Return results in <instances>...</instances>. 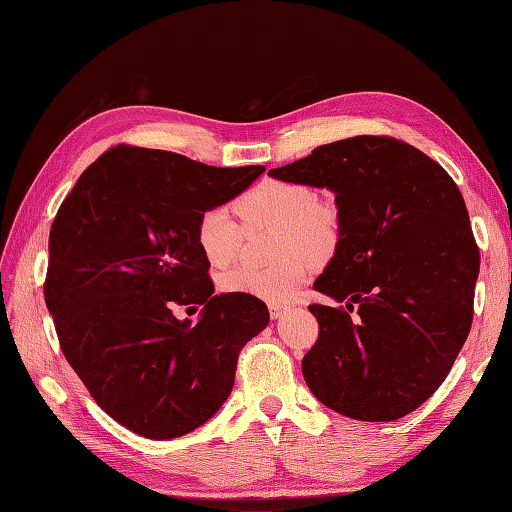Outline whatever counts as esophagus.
<instances>
[{
	"label": "esophagus",
	"instance_id": "obj_1",
	"mask_svg": "<svg viewBox=\"0 0 512 512\" xmlns=\"http://www.w3.org/2000/svg\"><path fill=\"white\" fill-rule=\"evenodd\" d=\"M285 311H287V306H282V304H269L271 320H280L282 313H285Z\"/></svg>",
	"mask_w": 512,
	"mask_h": 512
}]
</instances>
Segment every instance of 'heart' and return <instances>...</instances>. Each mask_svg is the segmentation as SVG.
<instances>
[{
	"mask_svg": "<svg viewBox=\"0 0 512 512\" xmlns=\"http://www.w3.org/2000/svg\"><path fill=\"white\" fill-rule=\"evenodd\" d=\"M234 212L245 232L274 227L276 265L238 267L223 274L225 293L282 304L293 300L309 278V260L331 256L342 238V217L335 203L320 201L315 190L298 181L265 179L234 199ZM243 230L223 208L203 210L195 223V241L212 267H227L241 252Z\"/></svg>",
	"mask_w": 512,
	"mask_h": 512,
	"instance_id": "1",
	"label": "heart"
}]
</instances>
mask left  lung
<instances>
[{"instance_id":"obj_1","label":"left lung","mask_w":512,"mask_h":512,"mask_svg":"<svg viewBox=\"0 0 512 512\" xmlns=\"http://www.w3.org/2000/svg\"><path fill=\"white\" fill-rule=\"evenodd\" d=\"M271 177L331 188L342 238L311 304L320 335L302 359L309 390L348 418L396 420L434 394L473 322L480 249L456 181L416 146L355 135Z\"/></svg>"}]
</instances>
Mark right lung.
I'll use <instances>...</instances> for the list:
<instances>
[{
    "mask_svg": "<svg viewBox=\"0 0 512 512\" xmlns=\"http://www.w3.org/2000/svg\"><path fill=\"white\" fill-rule=\"evenodd\" d=\"M263 166L217 168L118 144L78 177L50 227L43 295L65 359L92 399L151 440L197 429L234 388L241 348L267 304L214 295L197 217L234 199ZM179 305H203L197 325Z\"/></svg>",
    "mask_w": 512,
    "mask_h": 512,
    "instance_id": "1",
    "label": "right lung"
}]
</instances>
